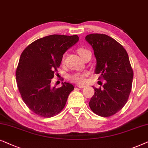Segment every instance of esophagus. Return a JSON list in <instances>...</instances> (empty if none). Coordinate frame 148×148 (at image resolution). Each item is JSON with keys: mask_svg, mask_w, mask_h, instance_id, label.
Listing matches in <instances>:
<instances>
[{"mask_svg": "<svg viewBox=\"0 0 148 148\" xmlns=\"http://www.w3.org/2000/svg\"><path fill=\"white\" fill-rule=\"evenodd\" d=\"M77 86H78V88H84V87H85V86H84V85H81V84H78Z\"/></svg>", "mask_w": 148, "mask_h": 148, "instance_id": "1", "label": "esophagus"}]
</instances>
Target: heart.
Listing matches in <instances>:
<instances>
[{"instance_id":"b5f03b06","label":"heart","mask_w":148,"mask_h":148,"mask_svg":"<svg viewBox=\"0 0 148 148\" xmlns=\"http://www.w3.org/2000/svg\"><path fill=\"white\" fill-rule=\"evenodd\" d=\"M89 52L87 49L84 48H79L78 49V53L80 58H82L84 54ZM87 76V73H73L68 76V80L71 82L75 83L82 84L85 82V77Z\"/></svg>"}]
</instances>
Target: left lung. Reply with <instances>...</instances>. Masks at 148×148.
<instances>
[{"mask_svg":"<svg viewBox=\"0 0 148 148\" xmlns=\"http://www.w3.org/2000/svg\"><path fill=\"white\" fill-rule=\"evenodd\" d=\"M85 39L93 49L95 72L101 74L98 79L106 80L102 88L93 87L89 107L100 116H111L125 106L131 92L133 70L129 56L123 45L106 34H90Z\"/></svg>","mask_w":148,"mask_h":148,"instance_id":"left-lung-1","label":"left lung"}]
</instances>
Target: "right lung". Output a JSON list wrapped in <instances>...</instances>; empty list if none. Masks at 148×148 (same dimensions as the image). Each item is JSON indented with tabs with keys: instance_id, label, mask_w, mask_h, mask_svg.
<instances>
[{
	"instance_id": "add662e5",
	"label": "right lung",
	"mask_w": 148,
	"mask_h": 148,
	"mask_svg": "<svg viewBox=\"0 0 148 148\" xmlns=\"http://www.w3.org/2000/svg\"><path fill=\"white\" fill-rule=\"evenodd\" d=\"M78 40L77 35H50L32 42L21 54L15 73L17 87L25 105L37 115L53 117L66 106L74 86L65 82L52 88L51 82L63 55Z\"/></svg>"
}]
</instances>
